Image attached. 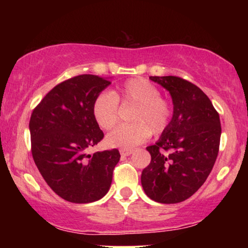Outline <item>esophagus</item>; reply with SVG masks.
I'll list each match as a JSON object with an SVG mask.
<instances>
[{"mask_svg":"<svg viewBox=\"0 0 248 248\" xmlns=\"http://www.w3.org/2000/svg\"><path fill=\"white\" fill-rule=\"evenodd\" d=\"M120 154L122 156H129L133 154V149H120Z\"/></svg>","mask_w":248,"mask_h":248,"instance_id":"34e87169","label":"esophagus"}]
</instances>
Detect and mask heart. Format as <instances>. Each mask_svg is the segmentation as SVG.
<instances>
[{
    "instance_id": "1",
    "label": "heart",
    "mask_w": 248,
    "mask_h": 248,
    "mask_svg": "<svg viewBox=\"0 0 248 248\" xmlns=\"http://www.w3.org/2000/svg\"><path fill=\"white\" fill-rule=\"evenodd\" d=\"M132 104L134 107L132 124H121L112 130L106 138L109 147L129 149L142 143L149 138L150 130L161 134L171 120L172 108L169 101L161 96L155 85L144 78H133L118 90L101 92L92 104V114L102 129H110L119 119V104Z\"/></svg>"
}]
</instances>
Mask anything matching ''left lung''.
<instances>
[{"label":"left lung","mask_w":248,"mask_h":248,"mask_svg":"<svg viewBox=\"0 0 248 248\" xmlns=\"http://www.w3.org/2000/svg\"><path fill=\"white\" fill-rule=\"evenodd\" d=\"M149 79L169 91L173 114L160 140L147 147L152 161L142 171V187L157 203H179L203 186L215 166L220 120L211 100L192 82L175 76Z\"/></svg>","instance_id":"8db88e82"}]
</instances>
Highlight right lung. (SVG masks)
Returning a JSON list of instances; mask_svg holds the SVG:
<instances>
[{
    "label": "right lung",
    "mask_w": 248,
    "mask_h": 248,
    "mask_svg": "<svg viewBox=\"0 0 248 248\" xmlns=\"http://www.w3.org/2000/svg\"><path fill=\"white\" fill-rule=\"evenodd\" d=\"M110 81L93 75L61 82L31 114V153L39 172L59 197L71 203L99 201L109 190L118 149L87 154L104 139L92 104Z\"/></svg>",
    "instance_id": "1"
}]
</instances>
